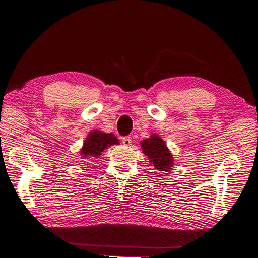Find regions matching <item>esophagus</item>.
Instances as JSON below:
<instances>
[{
	"label": "esophagus",
	"mask_w": 258,
	"mask_h": 258,
	"mask_svg": "<svg viewBox=\"0 0 258 258\" xmlns=\"http://www.w3.org/2000/svg\"><path fill=\"white\" fill-rule=\"evenodd\" d=\"M122 143H123L125 146H130V145L132 144V138H131V136L122 137Z\"/></svg>",
	"instance_id": "obj_1"
}]
</instances>
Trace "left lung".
<instances>
[{"instance_id": "8db88e82", "label": "left lung", "mask_w": 258, "mask_h": 258, "mask_svg": "<svg viewBox=\"0 0 258 258\" xmlns=\"http://www.w3.org/2000/svg\"><path fill=\"white\" fill-rule=\"evenodd\" d=\"M142 147L144 153L149 158L150 162H152L158 171H170L174 159L171 152L168 151L164 141H162L158 135L154 134L150 138L144 139Z\"/></svg>"}]
</instances>
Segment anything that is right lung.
<instances>
[{"mask_svg":"<svg viewBox=\"0 0 258 258\" xmlns=\"http://www.w3.org/2000/svg\"><path fill=\"white\" fill-rule=\"evenodd\" d=\"M117 144H119V141L113 134H106L100 131H94L86 138L83 148L81 149V154H83L84 158L98 157L108 147Z\"/></svg>","mask_w":258,"mask_h":258,"instance_id":"obj_1","label":"right lung"}]
</instances>
